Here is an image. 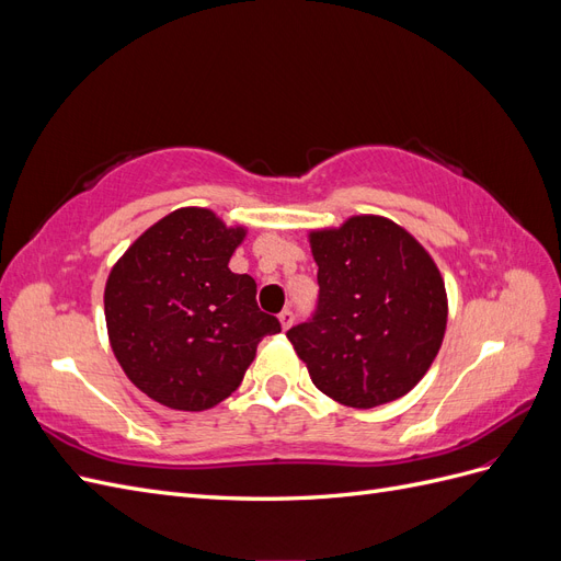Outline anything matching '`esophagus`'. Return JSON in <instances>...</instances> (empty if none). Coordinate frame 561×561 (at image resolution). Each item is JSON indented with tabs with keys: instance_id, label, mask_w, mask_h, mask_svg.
Returning <instances> with one entry per match:
<instances>
[{
	"instance_id": "esophagus-1",
	"label": "esophagus",
	"mask_w": 561,
	"mask_h": 561,
	"mask_svg": "<svg viewBox=\"0 0 561 561\" xmlns=\"http://www.w3.org/2000/svg\"><path fill=\"white\" fill-rule=\"evenodd\" d=\"M278 320H280V328L283 330H287L295 322V313H293V309H283L280 311V316H278Z\"/></svg>"
}]
</instances>
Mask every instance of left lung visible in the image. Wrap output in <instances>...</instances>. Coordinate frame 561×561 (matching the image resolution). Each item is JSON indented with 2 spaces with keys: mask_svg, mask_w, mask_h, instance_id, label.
Returning a JSON list of instances; mask_svg holds the SVG:
<instances>
[{
  "mask_svg": "<svg viewBox=\"0 0 561 561\" xmlns=\"http://www.w3.org/2000/svg\"><path fill=\"white\" fill-rule=\"evenodd\" d=\"M318 307L287 330L318 390L355 410L393 402L423 379L447 330L445 280L396 222L355 215L309 233Z\"/></svg>",
  "mask_w": 561,
  "mask_h": 561,
  "instance_id": "8db88e82",
  "label": "left lung"
}]
</instances>
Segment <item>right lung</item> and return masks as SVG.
I'll list each match as a JSON object with an SVG mask.
<instances>
[{"mask_svg": "<svg viewBox=\"0 0 561 561\" xmlns=\"http://www.w3.org/2000/svg\"><path fill=\"white\" fill-rule=\"evenodd\" d=\"M245 239L213 210L165 215L114 264L105 285L110 344L126 377L171 410L203 412L241 386L262 336L280 332L257 283L229 260Z\"/></svg>", "mask_w": 561, "mask_h": 561, "instance_id": "obj_1", "label": "right lung"}]
</instances>
